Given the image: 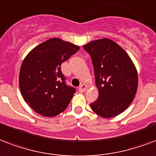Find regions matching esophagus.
<instances>
[{"mask_svg":"<svg viewBox=\"0 0 156 156\" xmlns=\"http://www.w3.org/2000/svg\"><path fill=\"white\" fill-rule=\"evenodd\" d=\"M87 86L86 84H82V85L79 87L78 91H80V92H84V91L87 90Z\"/></svg>","mask_w":156,"mask_h":156,"instance_id":"34e87169","label":"esophagus"}]
</instances>
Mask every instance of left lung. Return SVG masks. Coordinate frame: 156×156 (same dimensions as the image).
<instances>
[{"label": "left lung", "mask_w": 156, "mask_h": 156, "mask_svg": "<svg viewBox=\"0 0 156 156\" xmlns=\"http://www.w3.org/2000/svg\"><path fill=\"white\" fill-rule=\"evenodd\" d=\"M91 57L99 97L91 110L103 118L117 116L133 101L137 71L128 53L112 40L102 38L83 46Z\"/></svg>", "instance_id": "obj_1"}]
</instances>
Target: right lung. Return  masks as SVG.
Returning <instances> with one entry per match:
<instances>
[{"instance_id":"right-lung-1","label":"right lung","mask_w":156,"mask_h":156,"mask_svg":"<svg viewBox=\"0 0 156 156\" xmlns=\"http://www.w3.org/2000/svg\"><path fill=\"white\" fill-rule=\"evenodd\" d=\"M78 50L71 42L51 38L24 58L20 71V92L35 112L54 117L67 108L76 90L66 85L60 65Z\"/></svg>"}]
</instances>
